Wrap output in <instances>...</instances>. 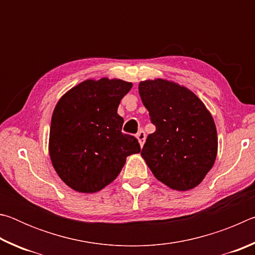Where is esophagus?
Here are the masks:
<instances>
[{
  "mask_svg": "<svg viewBox=\"0 0 255 255\" xmlns=\"http://www.w3.org/2000/svg\"><path fill=\"white\" fill-rule=\"evenodd\" d=\"M136 137H137L138 141H139L140 146H143V145H144V143H145V138H146V133H145V131H144V130H139V131L137 132Z\"/></svg>",
  "mask_w": 255,
  "mask_h": 255,
  "instance_id": "1",
  "label": "esophagus"
}]
</instances>
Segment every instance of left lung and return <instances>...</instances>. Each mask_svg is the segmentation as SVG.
<instances>
[{
  "instance_id": "8db88e82",
  "label": "left lung",
  "mask_w": 255,
  "mask_h": 255,
  "mask_svg": "<svg viewBox=\"0 0 255 255\" xmlns=\"http://www.w3.org/2000/svg\"><path fill=\"white\" fill-rule=\"evenodd\" d=\"M138 90L156 127L147 136L141 156L155 178L169 188H196L217 156V130L210 112L195 93L174 82L143 81Z\"/></svg>"
}]
</instances>
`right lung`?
<instances>
[{"label": "right lung", "instance_id": "add662e5", "mask_svg": "<svg viewBox=\"0 0 255 255\" xmlns=\"http://www.w3.org/2000/svg\"><path fill=\"white\" fill-rule=\"evenodd\" d=\"M132 84L86 80L59 99L50 123L49 155L55 171L73 190L100 191L122 171L126 157L140 152L133 136L122 132L120 100Z\"/></svg>", "mask_w": 255, "mask_h": 255}]
</instances>
